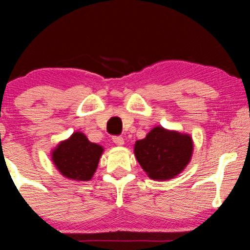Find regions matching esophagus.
<instances>
[{"mask_svg":"<svg viewBox=\"0 0 250 250\" xmlns=\"http://www.w3.org/2000/svg\"><path fill=\"white\" fill-rule=\"evenodd\" d=\"M112 141H114L117 146H123V145H124V139H123L122 136H119V135L114 136V138H112Z\"/></svg>","mask_w":250,"mask_h":250,"instance_id":"obj_1","label":"esophagus"}]
</instances>
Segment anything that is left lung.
Instances as JSON below:
<instances>
[{
  "label": "left lung",
  "instance_id": "obj_1",
  "mask_svg": "<svg viewBox=\"0 0 250 250\" xmlns=\"http://www.w3.org/2000/svg\"><path fill=\"white\" fill-rule=\"evenodd\" d=\"M193 151L190 135L155 127L135 142L134 153L143 170L152 180L175 177L189 164Z\"/></svg>",
  "mask_w": 250,
  "mask_h": 250
}]
</instances>
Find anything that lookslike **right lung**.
Instances as JSON below:
<instances>
[{
    "mask_svg": "<svg viewBox=\"0 0 250 250\" xmlns=\"http://www.w3.org/2000/svg\"><path fill=\"white\" fill-rule=\"evenodd\" d=\"M104 148L92 143L83 133L75 132L60 142L52 152V160L63 176L75 181H90L97 169Z\"/></svg>",
    "mask_w": 250,
    "mask_h": 250,
    "instance_id": "add662e5",
    "label": "right lung"
}]
</instances>
